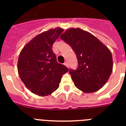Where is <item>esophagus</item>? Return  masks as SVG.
Returning <instances> with one entry per match:
<instances>
[{
  "label": "esophagus",
  "mask_w": 126,
  "mask_h": 126,
  "mask_svg": "<svg viewBox=\"0 0 126 126\" xmlns=\"http://www.w3.org/2000/svg\"><path fill=\"white\" fill-rule=\"evenodd\" d=\"M64 64L65 65V66L67 67H69V64H68V63H67V62H64Z\"/></svg>",
  "instance_id": "1"
}]
</instances>
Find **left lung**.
Returning a JSON list of instances; mask_svg holds the SVG:
<instances>
[{
	"label": "left lung",
	"instance_id": "left-lung-1",
	"mask_svg": "<svg viewBox=\"0 0 126 126\" xmlns=\"http://www.w3.org/2000/svg\"><path fill=\"white\" fill-rule=\"evenodd\" d=\"M60 38L72 47L78 59V69L69 71L76 87L87 93L102 88L113 69L110 50L94 35L80 28L67 29Z\"/></svg>",
	"mask_w": 126,
	"mask_h": 126
}]
</instances>
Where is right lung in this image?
Wrapping results in <instances>:
<instances>
[{"instance_id":"add662e5","label":"right lung","mask_w":126,"mask_h":126,"mask_svg":"<svg viewBox=\"0 0 126 126\" xmlns=\"http://www.w3.org/2000/svg\"><path fill=\"white\" fill-rule=\"evenodd\" d=\"M63 31L56 28L38 34L20 52L19 76L33 93L43 96L52 94L59 86L62 75L69 71L58 63L52 50L53 43Z\"/></svg>"}]
</instances>
